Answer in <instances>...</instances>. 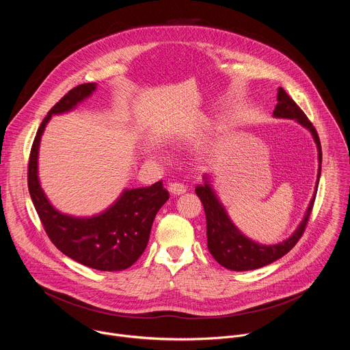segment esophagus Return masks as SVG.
Instances as JSON below:
<instances>
[{
    "label": "esophagus",
    "instance_id": "esophagus-1",
    "mask_svg": "<svg viewBox=\"0 0 350 350\" xmlns=\"http://www.w3.org/2000/svg\"><path fill=\"white\" fill-rule=\"evenodd\" d=\"M169 192L173 195H181L184 192H187V187L183 183H170L169 184Z\"/></svg>",
    "mask_w": 350,
    "mask_h": 350
}]
</instances>
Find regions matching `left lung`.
<instances>
[{
    "mask_svg": "<svg viewBox=\"0 0 350 350\" xmlns=\"http://www.w3.org/2000/svg\"><path fill=\"white\" fill-rule=\"evenodd\" d=\"M277 101L278 104L275 105V109L273 112L274 118L295 119L297 123H301L304 127H306L312 133L316 141L317 151H319V163H320L319 173H317V184H316V188H317L320 174H321V159H323L319 134L314 126L312 124V122L305 115V112L296 105V103L285 92L282 87L278 88ZM204 178H205V183L196 185L195 192L199 196V199H201L205 209V215H206V235H208L209 252L217 260V263L221 265L223 267L234 271L260 269L286 255L304 235L313 205H314L316 192L312 198L302 223L299 224L296 231L288 239L277 245H260L252 239L246 238L232 224L224 206L220 204L219 198L213 192L208 178L206 177Z\"/></svg>",
    "mask_w": 350,
    "mask_h": 350,
    "instance_id": "1",
    "label": "left lung"
}]
</instances>
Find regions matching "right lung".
<instances>
[{"label": "right lung", "mask_w": 350, "mask_h": 350, "mask_svg": "<svg viewBox=\"0 0 350 350\" xmlns=\"http://www.w3.org/2000/svg\"><path fill=\"white\" fill-rule=\"evenodd\" d=\"M95 88V83L80 84L49 109L31 145L27 185L46 235L64 255L95 270L119 271L134 265L145 251L155 216L169 199L163 183L124 189L118 201L101 215L73 217L58 212L49 204L37 176L38 146L48 120L53 115L73 109Z\"/></svg>", "instance_id": "obj_1"}]
</instances>
